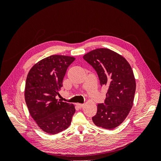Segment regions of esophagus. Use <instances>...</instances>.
Wrapping results in <instances>:
<instances>
[{
	"label": "esophagus",
	"mask_w": 161,
	"mask_h": 161,
	"mask_svg": "<svg viewBox=\"0 0 161 161\" xmlns=\"http://www.w3.org/2000/svg\"><path fill=\"white\" fill-rule=\"evenodd\" d=\"M76 105L78 106V108H80V109H81V108H83V106H84V104H81V103H78V104H76Z\"/></svg>",
	"instance_id": "34e87169"
}]
</instances>
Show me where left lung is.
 Segmentation results:
<instances>
[{"instance_id":"left-lung-1","label":"left lung","mask_w":161,"mask_h":161,"mask_svg":"<svg viewBox=\"0 0 161 161\" xmlns=\"http://www.w3.org/2000/svg\"><path fill=\"white\" fill-rule=\"evenodd\" d=\"M83 58L97 72L101 86L108 87L104 103L97 105L92 121L98 127L114 129L132 108L136 91L132 69L123 56L107 48L91 51Z\"/></svg>"}]
</instances>
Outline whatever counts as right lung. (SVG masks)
<instances>
[{
    "instance_id": "right-lung-1",
    "label": "right lung",
    "mask_w": 161,
    "mask_h": 161,
    "mask_svg": "<svg viewBox=\"0 0 161 161\" xmlns=\"http://www.w3.org/2000/svg\"><path fill=\"white\" fill-rule=\"evenodd\" d=\"M74 57L52 55L38 62L29 72L25 99L29 111L45 132L56 134L70 126L75 113L73 104L58 101L66 70Z\"/></svg>"
}]
</instances>
